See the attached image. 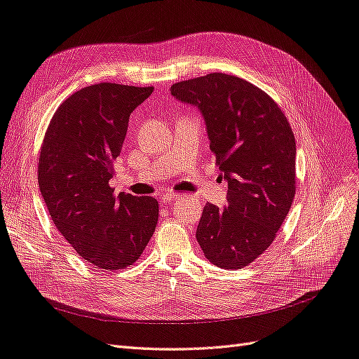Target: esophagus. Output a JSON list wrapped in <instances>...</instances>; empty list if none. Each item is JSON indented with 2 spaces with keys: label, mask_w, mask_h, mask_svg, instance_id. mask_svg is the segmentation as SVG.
Listing matches in <instances>:
<instances>
[{
  "label": "esophagus",
  "mask_w": 359,
  "mask_h": 359,
  "mask_svg": "<svg viewBox=\"0 0 359 359\" xmlns=\"http://www.w3.org/2000/svg\"><path fill=\"white\" fill-rule=\"evenodd\" d=\"M178 198V194H175V193H166V194H163L161 196V203L163 205H169L170 202H173Z\"/></svg>",
  "instance_id": "esophagus-1"
}]
</instances>
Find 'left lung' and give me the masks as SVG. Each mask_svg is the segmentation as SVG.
I'll list each match as a JSON object with an SVG mask.
<instances>
[{
  "instance_id": "obj_1",
  "label": "left lung",
  "mask_w": 359,
  "mask_h": 359,
  "mask_svg": "<svg viewBox=\"0 0 359 359\" xmlns=\"http://www.w3.org/2000/svg\"><path fill=\"white\" fill-rule=\"evenodd\" d=\"M199 107L210 148L227 186V205L203 206L196 238L205 257L241 269L273 244L297 189V145L285 112L253 83L210 73L170 86Z\"/></svg>"
}]
</instances>
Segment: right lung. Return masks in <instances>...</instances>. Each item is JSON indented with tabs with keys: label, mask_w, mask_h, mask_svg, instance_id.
<instances>
[{
	"label": "right lung",
	"mask_w": 359,
	"mask_h": 359,
	"mask_svg": "<svg viewBox=\"0 0 359 359\" xmlns=\"http://www.w3.org/2000/svg\"><path fill=\"white\" fill-rule=\"evenodd\" d=\"M154 86H85L53 114L39 154V186L53 224L82 259L106 271L135 264L153 236L158 202L115 196L109 180L128 118Z\"/></svg>",
	"instance_id": "right-lung-1"
}]
</instances>
